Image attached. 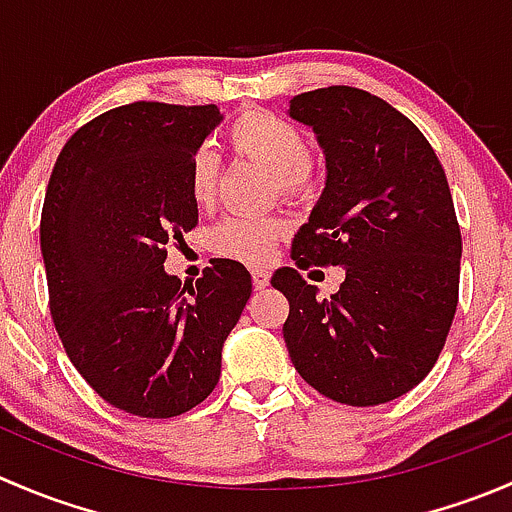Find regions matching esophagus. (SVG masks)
I'll use <instances>...</instances> for the list:
<instances>
[{
  "mask_svg": "<svg viewBox=\"0 0 512 512\" xmlns=\"http://www.w3.org/2000/svg\"><path fill=\"white\" fill-rule=\"evenodd\" d=\"M252 285H255V289H265L267 285H270V272L267 270H252Z\"/></svg>",
  "mask_w": 512,
  "mask_h": 512,
  "instance_id": "esophagus-1",
  "label": "esophagus"
}]
</instances>
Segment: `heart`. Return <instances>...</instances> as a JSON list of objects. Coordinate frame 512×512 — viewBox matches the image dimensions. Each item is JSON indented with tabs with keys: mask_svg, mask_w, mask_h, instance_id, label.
<instances>
[{
	"mask_svg": "<svg viewBox=\"0 0 512 512\" xmlns=\"http://www.w3.org/2000/svg\"><path fill=\"white\" fill-rule=\"evenodd\" d=\"M232 151L252 160L277 175V183L287 193H299L312 180V163L304 151V136L294 123L272 111H245L235 118L227 131ZM190 198L198 205H208L215 195V158L210 151H198L188 168ZM285 232L280 218H242L230 215L220 220L210 232V247L230 260L260 265L270 257L277 237Z\"/></svg>",
	"mask_w": 512,
	"mask_h": 512,
	"instance_id": "1",
	"label": "heart"
}]
</instances>
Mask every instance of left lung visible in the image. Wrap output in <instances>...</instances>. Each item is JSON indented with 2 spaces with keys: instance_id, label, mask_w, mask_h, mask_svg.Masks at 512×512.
<instances>
[{
  "instance_id": "left-lung-1",
  "label": "left lung",
  "mask_w": 512,
  "mask_h": 512,
  "mask_svg": "<svg viewBox=\"0 0 512 512\" xmlns=\"http://www.w3.org/2000/svg\"><path fill=\"white\" fill-rule=\"evenodd\" d=\"M287 113L312 128L327 163L292 257L344 267L329 299L294 267L272 275L289 299L287 352L327 399L386 404L433 369L456 314L461 230L446 173L404 113L361 89L307 91Z\"/></svg>"
}]
</instances>
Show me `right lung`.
<instances>
[{
	"mask_svg": "<svg viewBox=\"0 0 512 512\" xmlns=\"http://www.w3.org/2000/svg\"><path fill=\"white\" fill-rule=\"evenodd\" d=\"M218 106L128 103L74 133L41 210L51 317L71 364L116 409L180 416L218 386L250 272L213 260L198 282L163 267L198 225L188 168L220 126Z\"/></svg>",
	"mask_w": 512,
	"mask_h": 512,
	"instance_id": "right-lung-1",
	"label": "right lung"
}]
</instances>
